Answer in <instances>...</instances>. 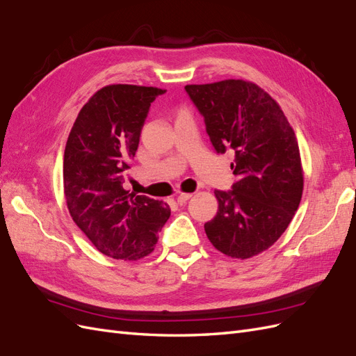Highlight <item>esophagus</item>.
Instances as JSON below:
<instances>
[{
    "instance_id": "esophagus-1",
    "label": "esophagus",
    "mask_w": 356,
    "mask_h": 356,
    "mask_svg": "<svg viewBox=\"0 0 356 356\" xmlns=\"http://www.w3.org/2000/svg\"><path fill=\"white\" fill-rule=\"evenodd\" d=\"M192 196H193L192 193H179L178 197H177V202H178L179 205H183V204H186Z\"/></svg>"
}]
</instances>
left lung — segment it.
<instances>
[{"mask_svg": "<svg viewBox=\"0 0 356 356\" xmlns=\"http://www.w3.org/2000/svg\"><path fill=\"white\" fill-rule=\"evenodd\" d=\"M214 149L234 151L236 183L216 190L219 210L204 225L211 245L231 258L267 250L300 204L303 170L296 134L280 104L252 81L187 84Z\"/></svg>", "mask_w": 356, "mask_h": 356, "instance_id": "1", "label": "left lung"}]
</instances>
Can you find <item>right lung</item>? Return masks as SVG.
I'll use <instances>...</instances> for the list:
<instances>
[{"instance_id":"1","label":"right lung","mask_w":356,"mask_h":356,"mask_svg":"<svg viewBox=\"0 0 356 356\" xmlns=\"http://www.w3.org/2000/svg\"><path fill=\"white\" fill-rule=\"evenodd\" d=\"M166 90L110 84L92 95L69 133L63 188L69 214L101 254L137 261L168 222L166 202L124 188L151 102Z\"/></svg>"}]
</instances>
